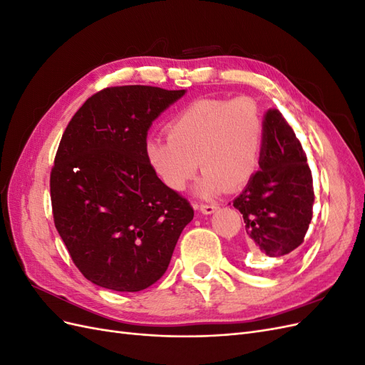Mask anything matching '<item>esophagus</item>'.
<instances>
[{
    "label": "esophagus",
    "mask_w": 365,
    "mask_h": 365,
    "mask_svg": "<svg viewBox=\"0 0 365 365\" xmlns=\"http://www.w3.org/2000/svg\"><path fill=\"white\" fill-rule=\"evenodd\" d=\"M216 210H217V205H215V204H201L200 205V212L204 215H212L216 212Z\"/></svg>",
    "instance_id": "34e87169"
}]
</instances>
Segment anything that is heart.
<instances>
[{
  "instance_id": "b5f03b06",
  "label": "heart",
  "mask_w": 365,
  "mask_h": 365,
  "mask_svg": "<svg viewBox=\"0 0 365 365\" xmlns=\"http://www.w3.org/2000/svg\"><path fill=\"white\" fill-rule=\"evenodd\" d=\"M169 135L149 137L145 157L160 181L181 192L204 170L195 193L213 197L237 190L257 172L263 148V118L252 98H200L182 108L168 126Z\"/></svg>"
}]
</instances>
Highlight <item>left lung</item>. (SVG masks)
I'll use <instances>...</instances> for the list:
<instances>
[{
    "instance_id": "1",
    "label": "left lung",
    "mask_w": 365,
    "mask_h": 365,
    "mask_svg": "<svg viewBox=\"0 0 365 365\" xmlns=\"http://www.w3.org/2000/svg\"><path fill=\"white\" fill-rule=\"evenodd\" d=\"M263 128L260 170L233 205L244 216L248 248L282 257L303 244L312 220V173L300 141L279 109H268Z\"/></svg>"
}]
</instances>
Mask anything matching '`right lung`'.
Wrapping results in <instances>:
<instances>
[{
  "instance_id": "obj_1",
  "label": "right lung",
  "mask_w": 365,
  "mask_h": 365,
  "mask_svg": "<svg viewBox=\"0 0 365 365\" xmlns=\"http://www.w3.org/2000/svg\"><path fill=\"white\" fill-rule=\"evenodd\" d=\"M185 90L105 88L65 129L50 175L54 225L74 264L97 286L138 292L161 279L193 219L145 157L152 121Z\"/></svg>"
}]
</instances>
